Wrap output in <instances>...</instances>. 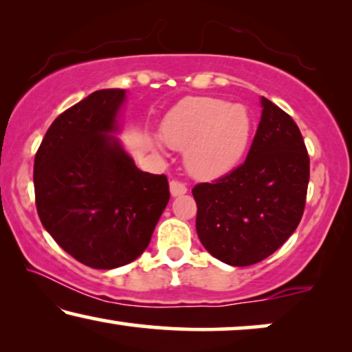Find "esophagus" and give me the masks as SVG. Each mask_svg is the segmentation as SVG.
Segmentation results:
<instances>
[{"mask_svg":"<svg viewBox=\"0 0 352 352\" xmlns=\"http://www.w3.org/2000/svg\"><path fill=\"white\" fill-rule=\"evenodd\" d=\"M170 190H171V195L173 197H179V195H184L187 192V187L182 181L179 179H173L170 182Z\"/></svg>","mask_w":352,"mask_h":352,"instance_id":"1","label":"esophagus"}]
</instances>
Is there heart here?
<instances>
[{"label":"heart","instance_id":"obj_1","mask_svg":"<svg viewBox=\"0 0 352 352\" xmlns=\"http://www.w3.org/2000/svg\"><path fill=\"white\" fill-rule=\"evenodd\" d=\"M252 120L242 105L221 99L189 98L163 120L160 134L173 148H186V165L197 177L229 173L247 151Z\"/></svg>","mask_w":352,"mask_h":352}]
</instances>
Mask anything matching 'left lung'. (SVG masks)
<instances>
[{"instance_id":"8db88e82","label":"left lung","mask_w":352,"mask_h":352,"mask_svg":"<svg viewBox=\"0 0 352 352\" xmlns=\"http://www.w3.org/2000/svg\"><path fill=\"white\" fill-rule=\"evenodd\" d=\"M263 115L242 165L192 189L195 228L208 253L252 266L287 242L305 213L309 155L298 124L261 98Z\"/></svg>"}]
</instances>
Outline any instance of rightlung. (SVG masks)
I'll list each match as a JSON object with an SVG mask.
<instances>
[{"label": "right lung", "instance_id": "add662e5", "mask_svg": "<svg viewBox=\"0 0 352 352\" xmlns=\"http://www.w3.org/2000/svg\"><path fill=\"white\" fill-rule=\"evenodd\" d=\"M124 89H100L62 112L33 165L41 224L60 248L94 269L141 256L170 200L165 175L144 173L110 133Z\"/></svg>", "mask_w": 352, "mask_h": 352}]
</instances>
